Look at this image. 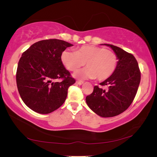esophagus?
Here are the masks:
<instances>
[{
  "mask_svg": "<svg viewBox=\"0 0 157 157\" xmlns=\"http://www.w3.org/2000/svg\"><path fill=\"white\" fill-rule=\"evenodd\" d=\"M76 83H77V84H78V85H82L83 82V81H77Z\"/></svg>",
  "mask_w": 157,
  "mask_h": 157,
  "instance_id": "obj_1",
  "label": "esophagus"
}]
</instances>
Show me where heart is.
Returning a JSON list of instances; mask_svg holds the SVG:
<instances>
[{"instance_id": "heart-1", "label": "heart", "mask_w": 157, "mask_h": 157, "mask_svg": "<svg viewBox=\"0 0 157 157\" xmlns=\"http://www.w3.org/2000/svg\"><path fill=\"white\" fill-rule=\"evenodd\" d=\"M61 61L70 71H76L86 63L87 67L74 74L75 78L85 80L95 78L104 81L112 76L118 65V57L106 48L83 46L76 51L65 50L61 53Z\"/></svg>"}]
</instances>
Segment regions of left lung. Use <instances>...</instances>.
<instances>
[{
    "instance_id": "1",
    "label": "left lung",
    "mask_w": 157,
    "mask_h": 157,
    "mask_svg": "<svg viewBox=\"0 0 157 157\" xmlns=\"http://www.w3.org/2000/svg\"><path fill=\"white\" fill-rule=\"evenodd\" d=\"M111 47L118 57V65L112 76L99 84L107 89L95 86L86 101L90 109L101 117H113L123 113L134 101L141 81L138 62L132 53L119 47Z\"/></svg>"
}]
</instances>
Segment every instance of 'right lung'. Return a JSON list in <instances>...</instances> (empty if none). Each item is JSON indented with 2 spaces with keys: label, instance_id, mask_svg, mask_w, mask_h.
<instances>
[{
  "label": "right lung",
  "instance_id": "add662e5",
  "mask_svg": "<svg viewBox=\"0 0 157 157\" xmlns=\"http://www.w3.org/2000/svg\"><path fill=\"white\" fill-rule=\"evenodd\" d=\"M72 46L62 40H43L23 53L17 68L16 83L23 101L31 110L46 114L66 101L68 87L76 80L64 67L61 56ZM57 79L62 81L55 82Z\"/></svg>",
  "mask_w": 157,
  "mask_h": 157
}]
</instances>
